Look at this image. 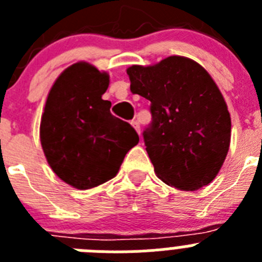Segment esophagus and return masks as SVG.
<instances>
[{"label":"esophagus","instance_id":"1","mask_svg":"<svg viewBox=\"0 0 262 262\" xmlns=\"http://www.w3.org/2000/svg\"><path fill=\"white\" fill-rule=\"evenodd\" d=\"M131 124H133L134 128L136 129V133H138L139 135H140V124H139L138 120H133V122H131Z\"/></svg>","mask_w":262,"mask_h":262}]
</instances>
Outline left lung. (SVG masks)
Wrapping results in <instances>:
<instances>
[{
    "mask_svg": "<svg viewBox=\"0 0 262 262\" xmlns=\"http://www.w3.org/2000/svg\"><path fill=\"white\" fill-rule=\"evenodd\" d=\"M131 92L151 101L152 123L143 133L155 173L180 190L209 185L226 160L231 117L211 76L184 56L127 69Z\"/></svg>",
    "mask_w": 262,
    "mask_h": 262,
    "instance_id": "1",
    "label": "left lung"
}]
</instances>
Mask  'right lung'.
<instances>
[{"mask_svg":"<svg viewBox=\"0 0 262 262\" xmlns=\"http://www.w3.org/2000/svg\"><path fill=\"white\" fill-rule=\"evenodd\" d=\"M108 75L89 62L68 67L46 101L40 143L52 170L86 190L115 177L127 152L139 143L134 127L110 113L102 99Z\"/></svg>","mask_w":262,"mask_h":262,"instance_id":"add662e5","label":"right lung"}]
</instances>
